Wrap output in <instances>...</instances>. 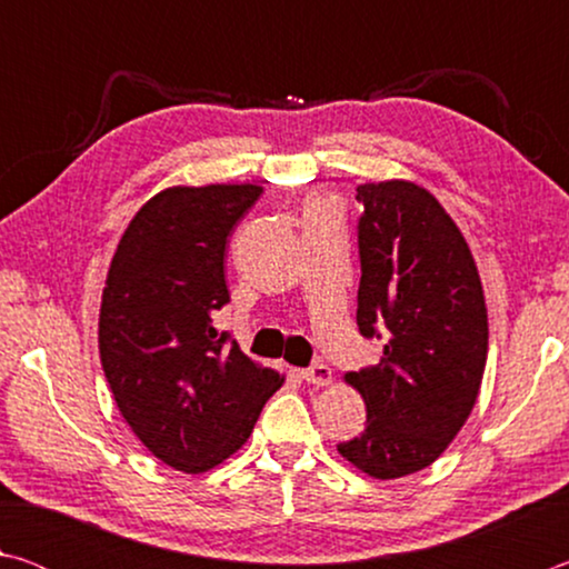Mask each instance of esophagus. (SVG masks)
Segmentation results:
<instances>
[{"instance_id": "esophagus-1", "label": "esophagus", "mask_w": 569, "mask_h": 569, "mask_svg": "<svg viewBox=\"0 0 569 569\" xmlns=\"http://www.w3.org/2000/svg\"><path fill=\"white\" fill-rule=\"evenodd\" d=\"M301 379L306 383H313V387H326V383H331V369L326 363H313L301 371Z\"/></svg>"}]
</instances>
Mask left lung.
<instances>
[{"label": "left lung", "instance_id": "obj_1", "mask_svg": "<svg viewBox=\"0 0 569 569\" xmlns=\"http://www.w3.org/2000/svg\"><path fill=\"white\" fill-rule=\"evenodd\" d=\"M361 283L356 323L387 336L379 363L346 373L366 429L339 455L373 479L413 475L465 427L487 363V306L465 236L439 200L409 180L356 188Z\"/></svg>", "mask_w": 569, "mask_h": 569}]
</instances>
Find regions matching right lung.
Returning <instances> with one entry per match:
<instances>
[{
    "label": "right lung",
    "instance_id": "obj_1",
    "mask_svg": "<svg viewBox=\"0 0 569 569\" xmlns=\"http://www.w3.org/2000/svg\"><path fill=\"white\" fill-rule=\"evenodd\" d=\"M261 186H176L142 206L114 250L100 306V361L142 445L188 475L246 445L283 377L228 346L226 243Z\"/></svg>",
    "mask_w": 569,
    "mask_h": 569
}]
</instances>
